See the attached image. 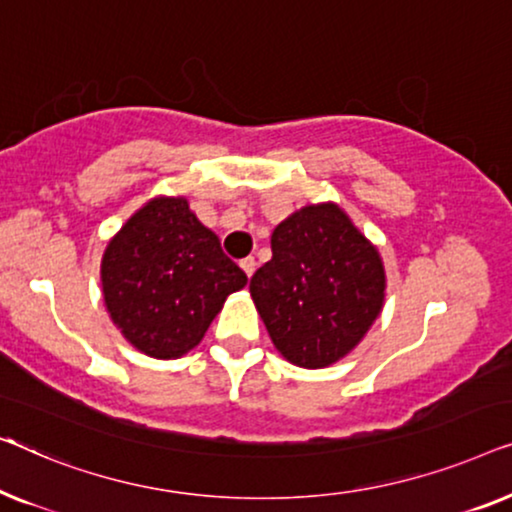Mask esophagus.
Instances as JSON below:
<instances>
[{"label":"esophagus","mask_w":512,"mask_h":512,"mask_svg":"<svg viewBox=\"0 0 512 512\" xmlns=\"http://www.w3.org/2000/svg\"><path fill=\"white\" fill-rule=\"evenodd\" d=\"M241 269L246 271V276L250 278L255 273V269H257V262H255V257H246V259H241Z\"/></svg>","instance_id":"esophagus-1"}]
</instances>
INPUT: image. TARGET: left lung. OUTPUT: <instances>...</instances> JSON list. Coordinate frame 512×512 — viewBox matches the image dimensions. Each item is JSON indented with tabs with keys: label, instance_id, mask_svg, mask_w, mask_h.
I'll return each mask as SVG.
<instances>
[{
	"label": "left lung",
	"instance_id": "1",
	"mask_svg": "<svg viewBox=\"0 0 512 512\" xmlns=\"http://www.w3.org/2000/svg\"><path fill=\"white\" fill-rule=\"evenodd\" d=\"M250 297L287 362L325 369L350 355L385 304V264L334 201L308 204L271 234Z\"/></svg>",
	"mask_w": 512,
	"mask_h": 512
}]
</instances>
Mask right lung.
I'll return each instance as SVG.
<instances>
[{"label":"right lung","instance_id":"right-lung-1","mask_svg":"<svg viewBox=\"0 0 512 512\" xmlns=\"http://www.w3.org/2000/svg\"><path fill=\"white\" fill-rule=\"evenodd\" d=\"M99 276L113 325L155 359L197 348L229 294L248 283L185 197L146 201L109 241Z\"/></svg>","mask_w":512,"mask_h":512}]
</instances>
